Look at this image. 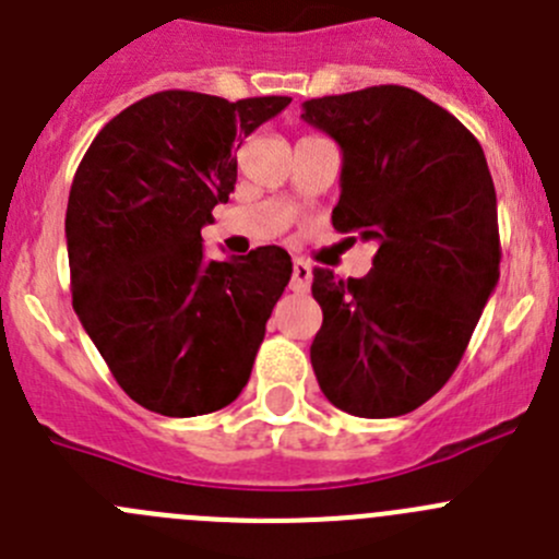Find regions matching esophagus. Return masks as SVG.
Segmentation results:
<instances>
[{"instance_id":"34e87169","label":"esophagus","mask_w":559,"mask_h":559,"mask_svg":"<svg viewBox=\"0 0 559 559\" xmlns=\"http://www.w3.org/2000/svg\"><path fill=\"white\" fill-rule=\"evenodd\" d=\"M310 283L312 265L307 263V260H294V280H290V288H294L296 294H305V290H310Z\"/></svg>"}]
</instances>
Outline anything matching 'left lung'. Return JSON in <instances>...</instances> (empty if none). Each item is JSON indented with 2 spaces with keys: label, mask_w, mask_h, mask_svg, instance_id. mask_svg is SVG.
<instances>
[{
  "label": "left lung",
  "mask_w": 559,
  "mask_h": 559,
  "mask_svg": "<svg viewBox=\"0 0 559 559\" xmlns=\"http://www.w3.org/2000/svg\"><path fill=\"white\" fill-rule=\"evenodd\" d=\"M301 117L343 151L334 230L379 243L362 280L312 271V370L343 412L401 417L448 384L499 280L491 173L461 120L401 84L312 98Z\"/></svg>",
  "instance_id": "8db88e82"
}]
</instances>
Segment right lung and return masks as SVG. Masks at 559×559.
<instances>
[{
    "mask_svg": "<svg viewBox=\"0 0 559 559\" xmlns=\"http://www.w3.org/2000/svg\"><path fill=\"white\" fill-rule=\"evenodd\" d=\"M288 95L164 90L98 131L73 175V310L131 401L197 417L236 401L294 263L283 247L205 260L203 230L236 186L233 153Z\"/></svg>",
    "mask_w": 559,
    "mask_h": 559,
    "instance_id": "obj_1",
    "label": "right lung"
}]
</instances>
